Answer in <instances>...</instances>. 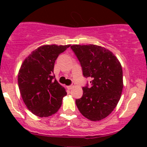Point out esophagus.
<instances>
[{
    "label": "esophagus",
    "instance_id": "obj_1",
    "mask_svg": "<svg viewBox=\"0 0 147 147\" xmlns=\"http://www.w3.org/2000/svg\"><path fill=\"white\" fill-rule=\"evenodd\" d=\"M74 87V85H69V86H67V88H68L69 90H71V89H72Z\"/></svg>",
    "mask_w": 147,
    "mask_h": 147
}]
</instances>
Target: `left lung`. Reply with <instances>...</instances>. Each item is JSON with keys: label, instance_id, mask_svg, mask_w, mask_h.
Returning a JSON list of instances; mask_svg holds the SVG:
<instances>
[{"label": "left lung", "instance_id": "left-lung-1", "mask_svg": "<svg viewBox=\"0 0 147 147\" xmlns=\"http://www.w3.org/2000/svg\"><path fill=\"white\" fill-rule=\"evenodd\" d=\"M71 49L79 59L83 76L90 78V86L83 87L82 98L76 99L80 112L96 121L114 110L123 89L121 63L108 49L96 45H74Z\"/></svg>", "mask_w": 147, "mask_h": 147}]
</instances>
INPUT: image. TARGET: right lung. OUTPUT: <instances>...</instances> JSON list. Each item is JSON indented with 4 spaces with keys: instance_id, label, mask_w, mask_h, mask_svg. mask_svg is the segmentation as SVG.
<instances>
[{
    "instance_id": "1",
    "label": "right lung",
    "mask_w": 147,
    "mask_h": 147,
    "mask_svg": "<svg viewBox=\"0 0 147 147\" xmlns=\"http://www.w3.org/2000/svg\"><path fill=\"white\" fill-rule=\"evenodd\" d=\"M70 45H45L32 51L18 73V86L27 108L39 117L57 112L67 93L56 80L54 63Z\"/></svg>"
}]
</instances>
